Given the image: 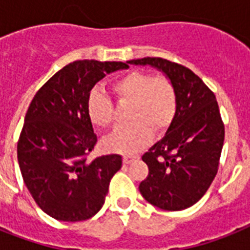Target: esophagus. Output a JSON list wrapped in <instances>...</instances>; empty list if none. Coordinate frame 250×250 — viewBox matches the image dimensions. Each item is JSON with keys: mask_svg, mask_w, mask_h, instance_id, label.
Instances as JSON below:
<instances>
[{"mask_svg": "<svg viewBox=\"0 0 250 250\" xmlns=\"http://www.w3.org/2000/svg\"><path fill=\"white\" fill-rule=\"evenodd\" d=\"M136 158H137L136 156H131V154H125V156H123V162H125V165H128V164H131L132 161L136 160Z\"/></svg>", "mask_w": 250, "mask_h": 250, "instance_id": "1", "label": "esophagus"}]
</instances>
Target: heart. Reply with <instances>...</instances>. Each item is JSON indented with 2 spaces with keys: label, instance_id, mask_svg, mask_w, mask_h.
Returning a JSON list of instances; mask_svg holds the SVG:
<instances>
[{
  "label": "heart",
  "instance_id": "b5f03b06",
  "mask_svg": "<svg viewBox=\"0 0 250 250\" xmlns=\"http://www.w3.org/2000/svg\"><path fill=\"white\" fill-rule=\"evenodd\" d=\"M119 104H129L128 125H122L106 139V146L115 152L132 154L140 150L152 133L168 129L178 111V93L170 78L132 70L111 84ZM86 113L90 122L105 128L115 121L113 100L101 90H92L86 98Z\"/></svg>",
  "mask_w": 250,
  "mask_h": 250
}]
</instances>
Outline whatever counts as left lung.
Listing matches in <instances>:
<instances>
[{
    "mask_svg": "<svg viewBox=\"0 0 250 250\" xmlns=\"http://www.w3.org/2000/svg\"><path fill=\"white\" fill-rule=\"evenodd\" d=\"M162 70L178 93V111L161 141L143 156L148 176L139 189L152 205L176 211L206 193L218 172L225 123L215 94L190 68L160 57L128 61Z\"/></svg>",
    "mask_w": 250,
    "mask_h": 250,
    "instance_id": "obj_1",
    "label": "left lung"
}]
</instances>
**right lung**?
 I'll return each mask as SVG.
<instances>
[{
  "mask_svg": "<svg viewBox=\"0 0 250 250\" xmlns=\"http://www.w3.org/2000/svg\"><path fill=\"white\" fill-rule=\"evenodd\" d=\"M127 67L125 62L74 61L57 71L29 104L18 140V162L35 202L54 219L85 221L105 202L122 157L88 160L97 136L86 98L106 74Z\"/></svg>",
  "mask_w": 250,
  "mask_h": 250,
  "instance_id": "1",
  "label": "right lung"
}]
</instances>
